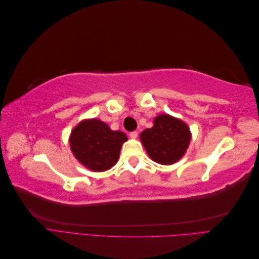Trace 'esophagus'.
Listing matches in <instances>:
<instances>
[{
  "label": "esophagus",
  "mask_w": 259,
  "mask_h": 259,
  "mask_svg": "<svg viewBox=\"0 0 259 259\" xmlns=\"http://www.w3.org/2000/svg\"><path fill=\"white\" fill-rule=\"evenodd\" d=\"M137 136H138V133H137L136 131H134V132H131V133H130V137H131L132 139H135V138H137Z\"/></svg>",
  "instance_id": "1"
}]
</instances>
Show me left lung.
<instances>
[{"label": "left lung", "instance_id": "left-lung-1", "mask_svg": "<svg viewBox=\"0 0 259 259\" xmlns=\"http://www.w3.org/2000/svg\"><path fill=\"white\" fill-rule=\"evenodd\" d=\"M140 140L151 160L170 165L183 158L190 144L191 133L184 121L161 114L155 117L151 128L140 134Z\"/></svg>", "mask_w": 259, "mask_h": 259}]
</instances>
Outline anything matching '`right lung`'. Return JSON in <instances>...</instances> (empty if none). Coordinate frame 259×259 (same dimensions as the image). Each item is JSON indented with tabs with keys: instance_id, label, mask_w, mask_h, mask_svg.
Masks as SVG:
<instances>
[{
	"instance_id": "1",
	"label": "right lung",
	"mask_w": 259,
	"mask_h": 259,
	"mask_svg": "<svg viewBox=\"0 0 259 259\" xmlns=\"http://www.w3.org/2000/svg\"><path fill=\"white\" fill-rule=\"evenodd\" d=\"M126 135L111 131L97 119L84 120L72 130L69 138L71 151L76 160L94 171H104L114 166Z\"/></svg>"
}]
</instances>
